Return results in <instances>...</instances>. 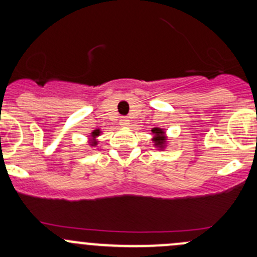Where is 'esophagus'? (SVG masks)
Segmentation results:
<instances>
[{
  "label": "esophagus",
  "mask_w": 257,
  "mask_h": 257,
  "mask_svg": "<svg viewBox=\"0 0 257 257\" xmlns=\"http://www.w3.org/2000/svg\"><path fill=\"white\" fill-rule=\"evenodd\" d=\"M120 125L121 126H128L129 125V119L126 118V116H123V118L120 119Z\"/></svg>",
  "instance_id": "esophagus-1"
}]
</instances>
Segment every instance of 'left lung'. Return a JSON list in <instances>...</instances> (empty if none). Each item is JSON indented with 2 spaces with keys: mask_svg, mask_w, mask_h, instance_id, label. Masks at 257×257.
Here are the masks:
<instances>
[{
  "mask_svg": "<svg viewBox=\"0 0 257 257\" xmlns=\"http://www.w3.org/2000/svg\"><path fill=\"white\" fill-rule=\"evenodd\" d=\"M153 134H154V138H153V142H154L155 147L160 148V149H164V145L167 143V137H165L164 129L160 128H153L152 129Z\"/></svg>",
  "mask_w": 257,
  "mask_h": 257,
  "instance_id": "1",
  "label": "left lung"
}]
</instances>
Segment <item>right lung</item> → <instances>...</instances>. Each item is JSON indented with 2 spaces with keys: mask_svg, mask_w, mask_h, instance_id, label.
I'll return each instance as SVG.
<instances>
[{
  "mask_svg": "<svg viewBox=\"0 0 257 257\" xmlns=\"http://www.w3.org/2000/svg\"><path fill=\"white\" fill-rule=\"evenodd\" d=\"M100 136V131L99 129H95V131H93L92 133H90V137H92L93 138V142H90V145H97V141H95V138H97V137H99Z\"/></svg>",
  "mask_w": 257,
  "mask_h": 257,
  "instance_id": "1",
  "label": "right lung"
}]
</instances>
